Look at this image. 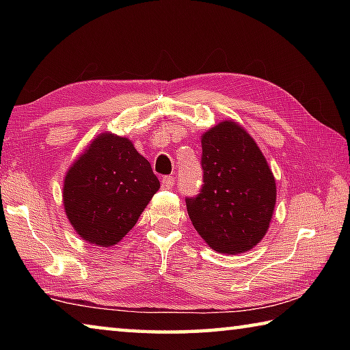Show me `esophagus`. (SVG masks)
Masks as SVG:
<instances>
[{"instance_id": "34e87169", "label": "esophagus", "mask_w": 350, "mask_h": 350, "mask_svg": "<svg viewBox=\"0 0 350 350\" xmlns=\"http://www.w3.org/2000/svg\"><path fill=\"white\" fill-rule=\"evenodd\" d=\"M173 185H174V177L173 176H165L162 179V187L165 189H170V188H173Z\"/></svg>"}]
</instances>
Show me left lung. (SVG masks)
I'll use <instances>...</instances> for the list:
<instances>
[{
	"label": "left lung",
	"mask_w": 350,
	"mask_h": 350,
	"mask_svg": "<svg viewBox=\"0 0 350 350\" xmlns=\"http://www.w3.org/2000/svg\"><path fill=\"white\" fill-rule=\"evenodd\" d=\"M204 185L187 198L193 227L213 250H252L270 227L276 182L262 151L244 126L224 120L200 135Z\"/></svg>",
	"instance_id": "obj_1"
}]
</instances>
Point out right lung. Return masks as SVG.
<instances>
[{
	"mask_svg": "<svg viewBox=\"0 0 350 350\" xmlns=\"http://www.w3.org/2000/svg\"><path fill=\"white\" fill-rule=\"evenodd\" d=\"M159 188L151 163L133 142L105 131L68 168L63 205L83 241L108 248L137 224Z\"/></svg>",
	"mask_w": 350,
	"mask_h": 350,
	"instance_id": "obj_1",
	"label": "right lung"
}]
</instances>
